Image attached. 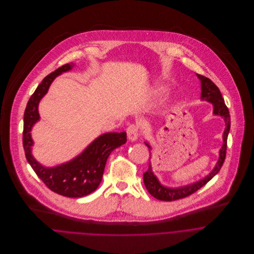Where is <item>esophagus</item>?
Here are the masks:
<instances>
[{
    "label": "esophagus",
    "mask_w": 254,
    "mask_h": 254,
    "mask_svg": "<svg viewBox=\"0 0 254 254\" xmlns=\"http://www.w3.org/2000/svg\"><path fill=\"white\" fill-rule=\"evenodd\" d=\"M126 132H127L128 139L131 140V141H136L140 136V128L137 124H131L127 128Z\"/></svg>",
    "instance_id": "esophagus-1"
}]
</instances>
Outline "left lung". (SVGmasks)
Masks as SVG:
<instances>
[{
    "label": "left lung",
    "mask_w": 254,
    "mask_h": 254,
    "mask_svg": "<svg viewBox=\"0 0 254 254\" xmlns=\"http://www.w3.org/2000/svg\"><path fill=\"white\" fill-rule=\"evenodd\" d=\"M197 77L200 79V82H201V100L212 103V105L214 107L213 113L224 117V120L226 123V128H225V131L223 134L224 144L220 149V157H219V160H218L215 168L212 170V172H210V174L208 176H206L204 179H202L200 181L186 186V187H182L179 189H168V188L161 186L160 183L156 179V177L153 175L151 166L149 163L148 169L144 173V183H145L147 191L152 196H154L155 198H157L159 200H165V201L177 200V199L187 197V196L190 195L191 193L195 192L197 190H199L201 187H203L207 182L210 181L217 174L225 161V158H226L227 139H228V135H229V131H230V127H231V118H230L229 109L225 105L224 99H223L221 92L217 86L209 78H207L205 76L197 74ZM146 145L150 148V146L147 144Z\"/></svg>",
    "instance_id": "1"
}]
</instances>
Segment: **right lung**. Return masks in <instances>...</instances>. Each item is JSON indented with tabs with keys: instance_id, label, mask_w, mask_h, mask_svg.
Listing matches in <instances>:
<instances>
[{
	"instance_id": "1",
	"label": "right lung",
	"mask_w": 254,
	"mask_h": 254,
	"mask_svg": "<svg viewBox=\"0 0 254 254\" xmlns=\"http://www.w3.org/2000/svg\"><path fill=\"white\" fill-rule=\"evenodd\" d=\"M73 64H66L46 76L29 99L24 111L23 148L28 163L37 176L54 192L67 197H81L93 192L103 179L110 152L127 142L125 132L107 133L96 139L79 156L53 168H45L31 154V128L39 120L38 105L48 92L51 83L61 73L70 70Z\"/></svg>"
}]
</instances>
